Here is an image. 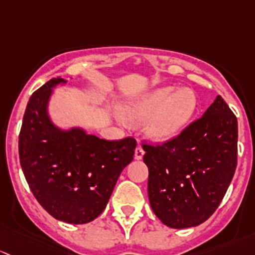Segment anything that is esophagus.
Here are the masks:
<instances>
[{
	"label": "esophagus",
	"instance_id": "obj_1",
	"mask_svg": "<svg viewBox=\"0 0 255 255\" xmlns=\"http://www.w3.org/2000/svg\"><path fill=\"white\" fill-rule=\"evenodd\" d=\"M143 153H145V152H143L142 147L138 145L137 148L135 149V158H136V159H141V158H142V157H143Z\"/></svg>",
	"mask_w": 255,
	"mask_h": 255
}]
</instances>
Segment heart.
<instances>
[{
	"label": "heart",
	"mask_w": 255,
	"mask_h": 255,
	"mask_svg": "<svg viewBox=\"0 0 255 255\" xmlns=\"http://www.w3.org/2000/svg\"><path fill=\"white\" fill-rule=\"evenodd\" d=\"M199 108V99L191 88L164 86L122 106V115L128 123L146 122V135L156 142H167L188 128Z\"/></svg>",
	"instance_id": "b5f03b06"
}]
</instances>
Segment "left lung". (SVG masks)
Wrapping results in <instances>:
<instances>
[{
	"instance_id": "left-lung-1",
	"label": "left lung",
	"mask_w": 255,
	"mask_h": 255,
	"mask_svg": "<svg viewBox=\"0 0 255 255\" xmlns=\"http://www.w3.org/2000/svg\"><path fill=\"white\" fill-rule=\"evenodd\" d=\"M237 118L221 96L200 119L163 145H142L148 199L170 228L205 222L224 199L237 167Z\"/></svg>"
}]
</instances>
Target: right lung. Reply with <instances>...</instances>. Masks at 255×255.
I'll use <instances>...</instances> for the list:
<instances>
[{
  "label": "right lung",
  "mask_w": 255,
  "mask_h": 255,
  "mask_svg": "<svg viewBox=\"0 0 255 255\" xmlns=\"http://www.w3.org/2000/svg\"><path fill=\"white\" fill-rule=\"evenodd\" d=\"M52 78L31 94L19 133V161L38 203L59 221L81 225L106 209L118 178L133 159L136 141H107L83 128H61L49 115Z\"/></svg>",
  "instance_id": "obj_1"
}]
</instances>
